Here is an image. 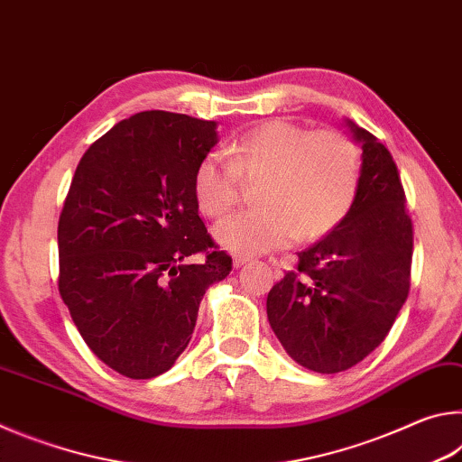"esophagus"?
<instances>
[{"instance_id":"1","label":"esophagus","mask_w":462,"mask_h":462,"mask_svg":"<svg viewBox=\"0 0 462 462\" xmlns=\"http://www.w3.org/2000/svg\"><path fill=\"white\" fill-rule=\"evenodd\" d=\"M250 261V256H242V254H238V256H234V261H232V264H234V269H240V267H245V264Z\"/></svg>"}]
</instances>
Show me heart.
<instances>
[{"instance_id":"heart-1","label":"heart","mask_w":462,"mask_h":462,"mask_svg":"<svg viewBox=\"0 0 462 462\" xmlns=\"http://www.w3.org/2000/svg\"><path fill=\"white\" fill-rule=\"evenodd\" d=\"M230 161L209 152L193 173L201 212L222 217L238 201L240 179L254 181V201L216 226V240L238 254L314 242L330 234L355 203L358 152L338 130L306 132L287 120H264L228 144Z\"/></svg>"}]
</instances>
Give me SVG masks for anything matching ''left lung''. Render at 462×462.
<instances>
[{"label":"left lung","instance_id":"obj_1","mask_svg":"<svg viewBox=\"0 0 462 462\" xmlns=\"http://www.w3.org/2000/svg\"><path fill=\"white\" fill-rule=\"evenodd\" d=\"M361 144V175L346 217L300 253L267 295L273 332L297 365L340 373L385 340L408 300L413 234L393 156L344 120Z\"/></svg>","mask_w":462,"mask_h":462}]
</instances>
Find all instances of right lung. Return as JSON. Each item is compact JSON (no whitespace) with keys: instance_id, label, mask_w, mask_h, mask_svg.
Listing matches in <instances>:
<instances>
[{"instance_id":"obj_1","label":"right lung","mask_w":462,"mask_h":462,"mask_svg":"<svg viewBox=\"0 0 462 462\" xmlns=\"http://www.w3.org/2000/svg\"><path fill=\"white\" fill-rule=\"evenodd\" d=\"M216 128L185 114L140 112L77 165L59 217V291L93 355L124 377L169 371L191 340L206 289L232 271L193 193ZM198 252L206 262L186 261Z\"/></svg>"}]
</instances>
